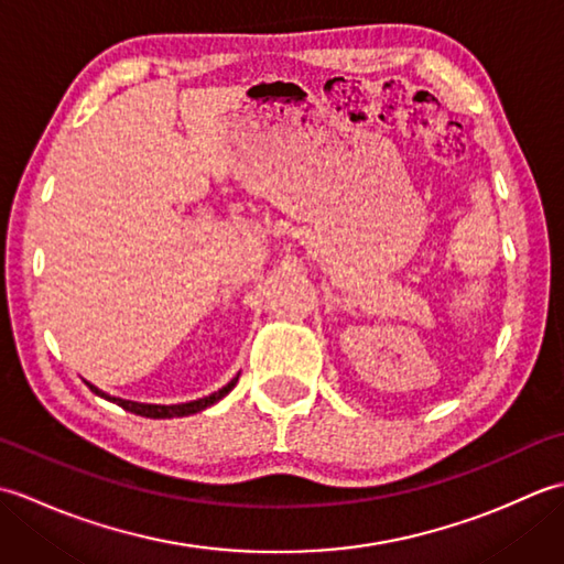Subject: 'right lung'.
<instances>
[{
	"instance_id": "obj_1",
	"label": "right lung",
	"mask_w": 564,
	"mask_h": 564,
	"mask_svg": "<svg viewBox=\"0 0 564 564\" xmlns=\"http://www.w3.org/2000/svg\"><path fill=\"white\" fill-rule=\"evenodd\" d=\"M239 380V373L227 382L225 388H220L218 392L208 394V398H200V400H191V402H182V404H145V402H133V400H123V398H116V394H109L99 390L97 386H91L89 380H84V386H87L94 394H99V398L109 400L118 406H123L126 412H133V414H140V416H150V419H172V416H188V414H196V412H203L206 406L220 402L227 392H230Z\"/></svg>"
}]
</instances>
